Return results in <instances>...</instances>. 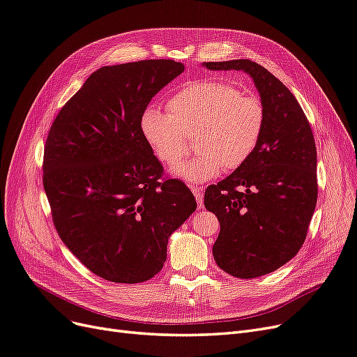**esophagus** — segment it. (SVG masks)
Here are the masks:
<instances>
[{
    "label": "esophagus",
    "instance_id": "obj_1",
    "mask_svg": "<svg viewBox=\"0 0 357 357\" xmlns=\"http://www.w3.org/2000/svg\"><path fill=\"white\" fill-rule=\"evenodd\" d=\"M192 192H193V195H195V198H197L198 208H201V207H202V202H204V199H202V189L193 186V188H192Z\"/></svg>",
    "mask_w": 357,
    "mask_h": 357
}]
</instances>
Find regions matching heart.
Listing matches in <instances>:
<instances>
[{
  "mask_svg": "<svg viewBox=\"0 0 357 357\" xmlns=\"http://www.w3.org/2000/svg\"><path fill=\"white\" fill-rule=\"evenodd\" d=\"M169 113L149 107L139 129L155 155L168 165L186 152L185 135H195L198 156L172 167L176 177L201 185L223 168L247 164L262 142L266 110L262 100L223 82H190L168 101Z\"/></svg>",
  "mask_w": 357,
  "mask_h": 357,
  "instance_id": "obj_1",
  "label": "heart"
}]
</instances>
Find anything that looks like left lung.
Listing matches in <instances>:
<instances>
[{
    "instance_id": "left-lung-1",
    "label": "left lung",
    "mask_w": 357,
    "mask_h": 357,
    "mask_svg": "<svg viewBox=\"0 0 357 357\" xmlns=\"http://www.w3.org/2000/svg\"><path fill=\"white\" fill-rule=\"evenodd\" d=\"M202 67L250 75L266 110L255 155L204 195L220 223L215 264L234 277H261L287 264L305 241L317 202L314 137L294 93L262 66L234 59Z\"/></svg>"
}]
</instances>
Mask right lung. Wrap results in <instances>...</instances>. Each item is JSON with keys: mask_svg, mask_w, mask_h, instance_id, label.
I'll list each match as a JSON object with an SVG mask.
<instances>
[{"mask_svg": "<svg viewBox=\"0 0 357 357\" xmlns=\"http://www.w3.org/2000/svg\"><path fill=\"white\" fill-rule=\"evenodd\" d=\"M185 71L150 59L92 73L53 122L43 185L61 240L96 275L143 283L167 261L171 234L197 210L180 180L162 165L139 129L153 96Z\"/></svg>", "mask_w": 357, "mask_h": 357, "instance_id": "add662e5", "label": "right lung"}]
</instances>
